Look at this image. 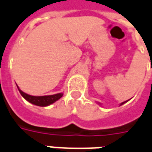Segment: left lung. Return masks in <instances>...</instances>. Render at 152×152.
I'll return each instance as SVG.
<instances>
[{
    "label": "left lung",
    "instance_id": "obj_1",
    "mask_svg": "<svg viewBox=\"0 0 152 152\" xmlns=\"http://www.w3.org/2000/svg\"><path fill=\"white\" fill-rule=\"evenodd\" d=\"M127 101H128V100H127ZM127 101H125V102H122V103H121V105H122V104H124V103H125V102H127Z\"/></svg>",
    "mask_w": 152,
    "mask_h": 152
}]
</instances>
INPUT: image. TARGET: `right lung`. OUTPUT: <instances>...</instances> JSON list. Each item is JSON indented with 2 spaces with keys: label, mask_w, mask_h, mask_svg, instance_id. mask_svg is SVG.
Returning a JSON list of instances; mask_svg holds the SVG:
<instances>
[{
  "label": "right lung",
  "mask_w": 152,
  "mask_h": 152,
  "mask_svg": "<svg viewBox=\"0 0 152 152\" xmlns=\"http://www.w3.org/2000/svg\"><path fill=\"white\" fill-rule=\"evenodd\" d=\"M17 88H18V86H17ZM18 89L22 95V97L26 100H27L28 102H30L32 104L40 107L49 106L50 104L54 103V102H56L63 96L62 93L54 94V95H48V96H31V95H29V94L22 92L19 88Z\"/></svg>",
  "instance_id": "right-lung-1"
}]
</instances>
